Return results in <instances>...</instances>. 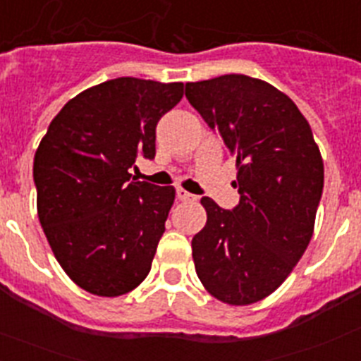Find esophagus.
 Here are the masks:
<instances>
[{
  "label": "esophagus",
  "instance_id": "esophagus-1",
  "mask_svg": "<svg viewBox=\"0 0 361 361\" xmlns=\"http://www.w3.org/2000/svg\"><path fill=\"white\" fill-rule=\"evenodd\" d=\"M177 199L184 200V202H186V200H195L197 197L191 195V193H188V191L183 190V188H177Z\"/></svg>",
  "mask_w": 361,
  "mask_h": 361
}]
</instances>
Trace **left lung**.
I'll list each match as a JSON object with an SVG mask.
<instances>
[{
    "label": "left lung",
    "instance_id": "left-lung-1",
    "mask_svg": "<svg viewBox=\"0 0 361 361\" xmlns=\"http://www.w3.org/2000/svg\"><path fill=\"white\" fill-rule=\"evenodd\" d=\"M186 97L237 159L240 202L202 197L206 226L191 240L197 276L220 302L255 304L288 279L312 237L324 162L311 126L269 82L228 73L188 82Z\"/></svg>",
    "mask_w": 361,
    "mask_h": 361
}]
</instances>
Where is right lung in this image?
Here are the masks:
<instances>
[{"label":"right lung","mask_w":361,"mask_h":361,"mask_svg":"<svg viewBox=\"0 0 361 361\" xmlns=\"http://www.w3.org/2000/svg\"><path fill=\"white\" fill-rule=\"evenodd\" d=\"M183 82L117 78L61 108L34 157L37 216L66 275L97 296H121L148 276L175 199L171 186L132 178L155 157V128Z\"/></svg>","instance_id":"add662e5"}]
</instances>
